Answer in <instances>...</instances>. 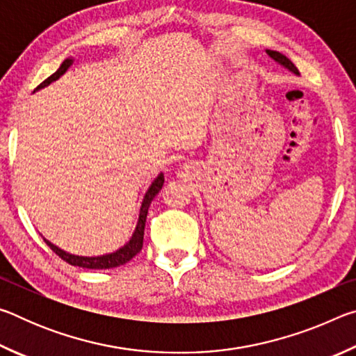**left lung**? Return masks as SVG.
Listing matches in <instances>:
<instances>
[{"label": "left lung", "instance_id": "1", "mask_svg": "<svg viewBox=\"0 0 356 356\" xmlns=\"http://www.w3.org/2000/svg\"><path fill=\"white\" fill-rule=\"evenodd\" d=\"M267 53H268V56L270 58H273L275 59V61L276 63H280V64H282V65H284V67L286 69H289V70H292L293 72V74H300V72H298V69L297 67H295V64L291 61V59H289L287 56H284V55H281V53L280 51H273V50H267Z\"/></svg>", "mask_w": 356, "mask_h": 356}]
</instances>
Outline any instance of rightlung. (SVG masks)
Returning <instances> with one entry per match:
<instances>
[{"label": "right lung", "instance_id": "1", "mask_svg": "<svg viewBox=\"0 0 356 356\" xmlns=\"http://www.w3.org/2000/svg\"><path fill=\"white\" fill-rule=\"evenodd\" d=\"M70 64H72V59H65V61L61 65H59V69L55 72V74L48 76L45 81H42L39 86L35 88V91H38V89H40V88L48 86V84H50L51 81L58 80V78L61 76L64 72L70 67ZM163 182H165L163 174H160V176L154 180L152 185L149 186L146 196H144V200H143V206H141V210H140V220H138V225H136L134 237L130 238V242L127 245L122 246V248L118 250L116 252H111V254H105V256H99V257H83V256L69 254V252H65L63 250L56 248L55 245L48 243L47 240H45L47 245L50 246L51 251L56 252V254L61 257L63 261H65V262L70 264V265H76V267L100 270V268H114V267H119V265L127 264L130 259H134L138 254V252L141 251V248H143L144 226H146L147 210H149L150 202H152V200L155 197L156 193L161 190V186H163Z\"/></svg>", "mask_w": 356, "mask_h": 356}]
</instances>
